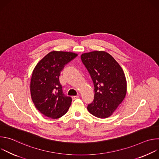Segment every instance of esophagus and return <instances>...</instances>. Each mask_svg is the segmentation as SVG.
I'll use <instances>...</instances> for the list:
<instances>
[{
	"mask_svg": "<svg viewBox=\"0 0 159 159\" xmlns=\"http://www.w3.org/2000/svg\"><path fill=\"white\" fill-rule=\"evenodd\" d=\"M79 98V95H77V96H72V99L73 100H75L77 99H78Z\"/></svg>",
	"mask_w": 159,
	"mask_h": 159,
	"instance_id": "34e87169",
	"label": "esophagus"
}]
</instances>
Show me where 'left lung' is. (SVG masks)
Segmentation results:
<instances>
[{
  "instance_id": "left-lung-1",
  "label": "left lung",
  "mask_w": 159,
  "mask_h": 159,
  "mask_svg": "<svg viewBox=\"0 0 159 159\" xmlns=\"http://www.w3.org/2000/svg\"><path fill=\"white\" fill-rule=\"evenodd\" d=\"M81 60L94 86V98L89 104L90 113L99 118L111 116L126 94V80L118 63L105 52L84 53Z\"/></svg>"
}]
</instances>
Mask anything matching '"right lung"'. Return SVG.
<instances>
[{
  "label": "right lung",
  "mask_w": 159,
  "mask_h": 159,
  "mask_svg": "<svg viewBox=\"0 0 159 159\" xmlns=\"http://www.w3.org/2000/svg\"><path fill=\"white\" fill-rule=\"evenodd\" d=\"M77 56L72 52L53 51L36 65L31 80V95L35 107L44 116L59 118L70 106L72 99L63 94L59 76L64 66Z\"/></svg>",
  "instance_id": "right-lung-1"
}]
</instances>
